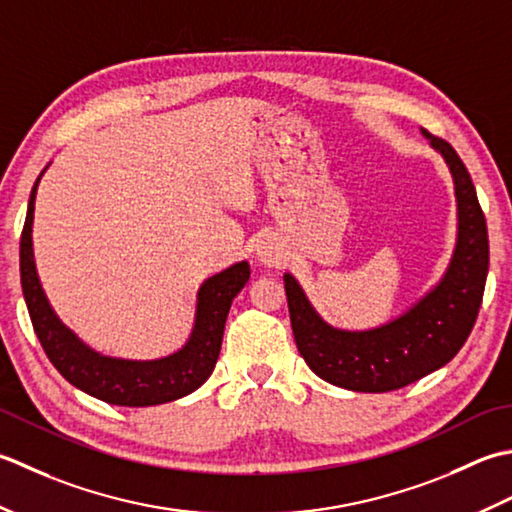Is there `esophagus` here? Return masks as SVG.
<instances>
[{"instance_id":"1","label":"esophagus","mask_w":512,"mask_h":512,"mask_svg":"<svg viewBox=\"0 0 512 512\" xmlns=\"http://www.w3.org/2000/svg\"><path fill=\"white\" fill-rule=\"evenodd\" d=\"M256 256L263 265L274 267L280 263V260H283V249L278 247L274 238H265V241H260V245L256 249Z\"/></svg>"}]
</instances>
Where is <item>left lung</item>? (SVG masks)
I'll return each instance as SVG.
<instances>
[{"mask_svg": "<svg viewBox=\"0 0 512 512\" xmlns=\"http://www.w3.org/2000/svg\"><path fill=\"white\" fill-rule=\"evenodd\" d=\"M453 174L457 243L451 263L429 294L387 325L347 331L327 325L298 280L285 274L291 329L309 369L336 387L387 393L424 378L464 347L471 336L488 276V229L475 185L451 143L422 130Z\"/></svg>", "mask_w": 512, "mask_h": 512, "instance_id": "obj_1", "label": "left lung"}]
</instances>
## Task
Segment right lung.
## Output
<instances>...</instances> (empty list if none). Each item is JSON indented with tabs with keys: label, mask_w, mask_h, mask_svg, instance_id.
I'll list each match as a JSON object with an SVG mask.
<instances>
[{
	"label": "right lung",
	"mask_w": 512,
	"mask_h": 512,
	"mask_svg": "<svg viewBox=\"0 0 512 512\" xmlns=\"http://www.w3.org/2000/svg\"><path fill=\"white\" fill-rule=\"evenodd\" d=\"M39 179L28 201L19 243V271L28 314L48 360L72 387L117 406L165 404L196 391L216 367L229 307L249 280L247 260L207 278L198 289L194 327L179 351L159 360L101 356L57 318L41 289L33 254V214Z\"/></svg>",
	"instance_id": "right-lung-1"
}]
</instances>
